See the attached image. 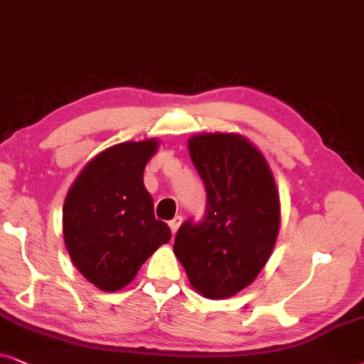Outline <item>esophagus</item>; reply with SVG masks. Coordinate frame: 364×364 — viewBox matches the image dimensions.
Instances as JSON below:
<instances>
[{
  "mask_svg": "<svg viewBox=\"0 0 364 364\" xmlns=\"http://www.w3.org/2000/svg\"><path fill=\"white\" fill-rule=\"evenodd\" d=\"M181 221H183V218H181V216H174L173 220L168 223V225H169V230H171L173 235H176V231H178L179 225H181Z\"/></svg>",
  "mask_w": 364,
  "mask_h": 364,
  "instance_id": "obj_1",
  "label": "esophagus"
}]
</instances>
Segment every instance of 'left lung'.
<instances>
[{"mask_svg": "<svg viewBox=\"0 0 364 364\" xmlns=\"http://www.w3.org/2000/svg\"><path fill=\"white\" fill-rule=\"evenodd\" d=\"M205 183L206 211L176 232L173 251L191 287L211 299L253 283L274 248L279 196L258 149L236 134H198L188 143Z\"/></svg>", "mask_w": 364, "mask_h": 364, "instance_id": "8db88e82", "label": "left lung"}]
</instances>
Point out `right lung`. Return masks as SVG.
Returning a JSON list of instances; mask_svg holds the SVG:
<instances>
[{
	"mask_svg": "<svg viewBox=\"0 0 364 364\" xmlns=\"http://www.w3.org/2000/svg\"><path fill=\"white\" fill-rule=\"evenodd\" d=\"M158 141L121 143L86 164L63 206V235L73 264L103 291L132 283L141 264L171 240L154 218L143 183Z\"/></svg>",
	"mask_w": 364,
	"mask_h": 364,
	"instance_id": "1",
	"label": "right lung"
}]
</instances>
